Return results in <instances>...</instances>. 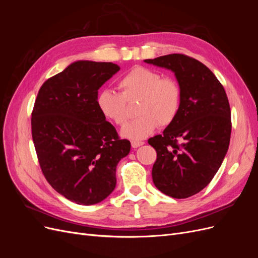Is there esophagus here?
Returning <instances> with one entry per match:
<instances>
[{
    "label": "esophagus",
    "instance_id": "1",
    "mask_svg": "<svg viewBox=\"0 0 258 258\" xmlns=\"http://www.w3.org/2000/svg\"><path fill=\"white\" fill-rule=\"evenodd\" d=\"M144 144V142H141V141H132L131 142V146L134 148H138L140 146H142Z\"/></svg>",
    "mask_w": 258,
    "mask_h": 258
}]
</instances>
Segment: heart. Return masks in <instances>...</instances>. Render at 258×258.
<instances>
[{"label":"heart","instance_id":"b5f03b06","mask_svg":"<svg viewBox=\"0 0 258 258\" xmlns=\"http://www.w3.org/2000/svg\"><path fill=\"white\" fill-rule=\"evenodd\" d=\"M121 93L104 89L99 93L97 104L105 118L117 126L128 120L126 101L139 98L136 119L121 129V136L131 140L147 138L154 130L171 123L181 105L182 92L177 82L153 69L136 67L118 82Z\"/></svg>","mask_w":258,"mask_h":258}]
</instances>
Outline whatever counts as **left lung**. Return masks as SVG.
I'll return each mask as SVG.
<instances>
[{
	"instance_id": "1",
	"label": "left lung",
	"mask_w": 258,
	"mask_h": 258,
	"mask_svg": "<svg viewBox=\"0 0 258 258\" xmlns=\"http://www.w3.org/2000/svg\"><path fill=\"white\" fill-rule=\"evenodd\" d=\"M144 62L172 71L182 92L173 121L148 140L157 152L153 182L167 196L188 198L212 181L228 151V98L212 71L196 59L172 53Z\"/></svg>"
}]
</instances>
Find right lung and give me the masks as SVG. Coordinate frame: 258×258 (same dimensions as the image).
<instances>
[{"label":"right lung","mask_w":258,"mask_h":258,"mask_svg":"<svg viewBox=\"0 0 258 258\" xmlns=\"http://www.w3.org/2000/svg\"><path fill=\"white\" fill-rule=\"evenodd\" d=\"M119 70L112 62L75 61L37 93L31 127L38 162L52 188L77 205L104 200L130 152L97 104L98 90Z\"/></svg>","instance_id":"1"}]
</instances>
